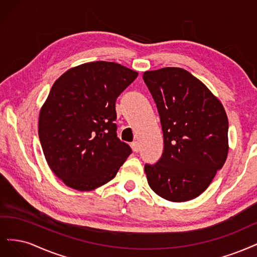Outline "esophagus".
<instances>
[{"label":"esophagus","instance_id":"obj_1","mask_svg":"<svg viewBox=\"0 0 257 257\" xmlns=\"http://www.w3.org/2000/svg\"><path fill=\"white\" fill-rule=\"evenodd\" d=\"M131 147H132V150H134L135 153H138L140 151V145H139V143L137 142V141H135V142H132Z\"/></svg>","mask_w":257,"mask_h":257}]
</instances>
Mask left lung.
I'll use <instances>...</instances> for the list:
<instances>
[{
    "instance_id": "8db88e82",
    "label": "left lung",
    "mask_w": 257,
    "mask_h": 257,
    "mask_svg": "<svg viewBox=\"0 0 257 257\" xmlns=\"http://www.w3.org/2000/svg\"><path fill=\"white\" fill-rule=\"evenodd\" d=\"M143 80L156 102L163 153L145 164L148 185L171 202H186L208 188L228 153V120L210 90L183 68L146 71Z\"/></svg>"
}]
</instances>
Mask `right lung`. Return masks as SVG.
<instances>
[{"label": "right lung", "mask_w": 257, "mask_h": 257, "mask_svg": "<svg viewBox=\"0 0 257 257\" xmlns=\"http://www.w3.org/2000/svg\"><path fill=\"white\" fill-rule=\"evenodd\" d=\"M138 72L113 62H93L57 79L39 114L38 136L49 167L80 191L113 179L132 153L117 138V97Z\"/></svg>", "instance_id": "right-lung-1"}]
</instances>
